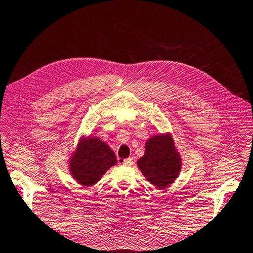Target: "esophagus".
Masks as SVG:
<instances>
[{"label":"esophagus","instance_id":"34e87169","mask_svg":"<svg viewBox=\"0 0 253 253\" xmlns=\"http://www.w3.org/2000/svg\"><path fill=\"white\" fill-rule=\"evenodd\" d=\"M122 163L124 166H131L132 165V158H127V159H124Z\"/></svg>","mask_w":253,"mask_h":253}]
</instances>
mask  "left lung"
Segmentation results:
<instances>
[{
    "mask_svg": "<svg viewBox=\"0 0 253 253\" xmlns=\"http://www.w3.org/2000/svg\"><path fill=\"white\" fill-rule=\"evenodd\" d=\"M145 148V155L137 162L143 176L159 189L169 186L179 175L182 165L172 137L153 136Z\"/></svg>",
    "mask_w": 253,
    "mask_h": 253,
    "instance_id": "8db88e82",
    "label": "left lung"
}]
</instances>
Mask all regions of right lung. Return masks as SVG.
I'll return each mask as SVG.
<instances>
[{"instance_id":"add662e5","label":"right lung","mask_w":253,"mask_h":253,"mask_svg":"<svg viewBox=\"0 0 253 253\" xmlns=\"http://www.w3.org/2000/svg\"><path fill=\"white\" fill-rule=\"evenodd\" d=\"M116 163V157L107 143L98 138L88 137L79 142L70 159V171L80 184L91 186Z\"/></svg>"}]
</instances>
